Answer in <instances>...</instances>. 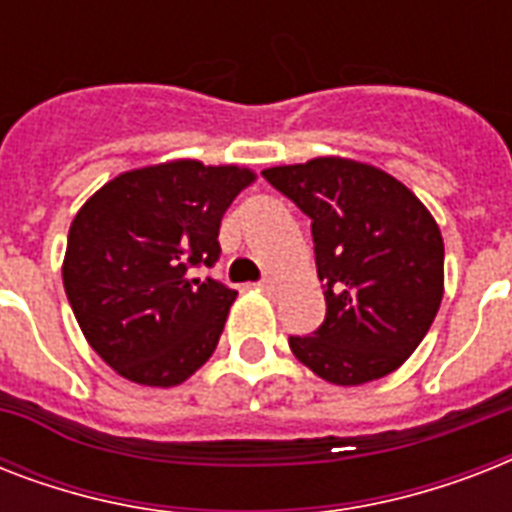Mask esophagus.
I'll return each mask as SVG.
<instances>
[{
    "instance_id": "obj_1",
    "label": "esophagus",
    "mask_w": 512,
    "mask_h": 512,
    "mask_svg": "<svg viewBox=\"0 0 512 512\" xmlns=\"http://www.w3.org/2000/svg\"><path fill=\"white\" fill-rule=\"evenodd\" d=\"M257 287L263 289L265 295H273V292H276V281H273V279H263V281H260V284H257Z\"/></svg>"
}]
</instances>
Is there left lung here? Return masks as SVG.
<instances>
[{
    "instance_id": "left-lung-1",
    "label": "left lung",
    "mask_w": 512,
    "mask_h": 512,
    "mask_svg": "<svg viewBox=\"0 0 512 512\" xmlns=\"http://www.w3.org/2000/svg\"><path fill=\"white\" fill-rule=\"evenodd\" d=\"M263 177L311 217L327 316L289 348L335 385L380 380L428 335L444 297V239L404 183L350 159H311Z\"/></svg>"
}]
</instances>
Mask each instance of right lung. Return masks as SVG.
Returning a JSON list of instances; mask_svg holds the SVG:
<instances>
[{
  "label": "right lung",
  "instance_id": "add662e5",
  "mask_svg": "<svg viewBox=\"0 0 512 512\" xmlns=\"http://www.w3.org/2000/svg\"><path fill=\"white\" fill-rule=\"evenodd\" d=\"M252 180L180 159L114 177L76 212L63 287L92 350L122 377L170 388L215 353L236 289L193 271L220 260V220Z\"/></svg>",
  "mask_w": 512,
  "mask_h": 512
}]
</instances>
